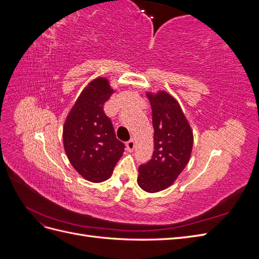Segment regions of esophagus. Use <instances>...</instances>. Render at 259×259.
Segmentation results:
<instances>
[{"label":"esophagus","mask_w":259,"mask_h":259,"mask_svg":"<svg viewBox=\"0 0 259 259\" xmlns=\"http://www.w3.org/2000/svg\"><path fill=\"white\" fill-rule=\"evenodd\" d=\"M134 148H135V140H134V139H130L128 142L126 143V149H127V151L132 152L133 150H134Z\"/></svg>","instance_id":"1"}]
</instances>
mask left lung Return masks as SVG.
I'll list each match as a JSON object with an SVG mask.
<instances>
[{
  "label": "left lung",
  "instance_id": "left-lung-1",
  "mask_svg": "<svg viewBox=\"0 0 259 259\" xmlns=\"http://www.w3.org/2000/svg\"><path fill=\"white\" fill-rule=\"evenodd\" d=\"M152 108L154 151L139 166L138 185L147 192L166 189L189 162L193 135L182 108L165 92L147 94Z\"/></svg>",
  "mask_w": 259,
  "mask_h": 259
}]
</instances>
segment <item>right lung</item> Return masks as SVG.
Instances as JSON below:
<instances>
[{
  "instance_id": "obj_1",
  "label": "right lung",
  "mask_w": 259,
  "mask_h": 259,
  "mask_svg": "<svg viewBox=\"0 0 259 259\" xmlns=\"http://www.w3.org/2000/svg\"><path fill=\"white\" fill-rule=\"evenodd\" d=\"M112 94L104 77L91 82L75 101L64 126L62 138L70 163L93 183L110 177L125 148L104 111L105 103Z\"/></svg>"
}]
</instances>
